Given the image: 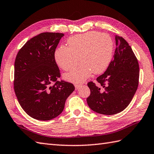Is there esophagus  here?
<instances>
[{"label": "esophagus", "mask_w": 154, "mask_h": 154, "mask_svg": "<svg viewBox=\"0 0 154 154\" xmlns=\"http://www.w3.org/2000/svg\"><path fill=\"white\" fill-rule=\"evenodd\" d=\"M81 85H80V84H75V87L76 90H77L78 88H79L81 87Z\"/></svg>", "instance_id": "esophagus-1"}]
</instances>
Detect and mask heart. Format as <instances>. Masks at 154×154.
Instances as JSON below:
<instances>
[{"instance_id":"heart-1","label":"heart","mask_w":154,"mask_h":154,"mask_svg":"<svg viewBox=\"0 0 154 154\" xmlns=\"http://www.w3.org/2000/svg\"><path fill=\"white\" fill-rule=\"evenodd\" d=\"M67 46H62L55 52V60L60 68L66 71L74 69L65 76L67 80L79 83L91 73L99 74L110 63L113 53V41L107 33L89 31L69 37Z\"/></svg>"}]
</instances>
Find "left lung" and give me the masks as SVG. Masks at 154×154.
<instances>
[{
	"label": "left lung",
	"instance_id": "obj_1",
	"mask_svg": "<svg viewBox=\"0 0 154 154\" xmlns=\"http://www.w3.org/2000/svg\"><path fill=\"white\" fill-rule=\"evenodd\" d=\"M116 49L112 62L104 73L96 81L103 88L89 82L91 94L87 103L94 112L114 115L129 104L137 90L139 81L138 60L128 42L116 35Z\"/></svg>",
	"mask_w": 154,
	"mask_h": 154
}]
</instances>
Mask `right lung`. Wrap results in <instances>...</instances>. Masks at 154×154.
Returning <instances> with one entry per match:
<instances>
[{
  "label": "right lung",
  "mask_w": 154,
  "mask_h": 154,
  "mask_svg": "<svg viewBox=\"0 0 154 154\" xmlns=\"http://www.w3.org/2000/svg\"><path fill=\"white\" fill-rule=\"evenodd\" d=\"M64 34L42 33L29 40L16 56L14 88L20 104L33 119L48 121L63 112L75 90L72 83L58 81L54 53Z\"/></svg>",
  "instance_id": "1"
}]
</instances>
